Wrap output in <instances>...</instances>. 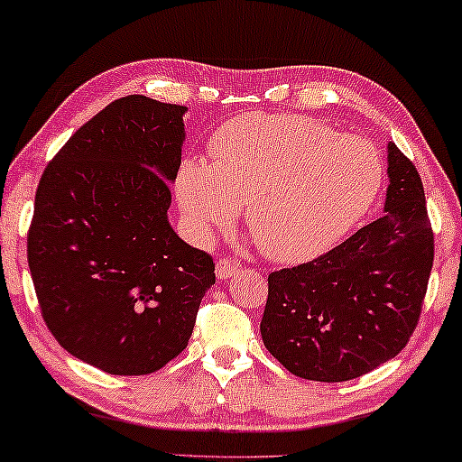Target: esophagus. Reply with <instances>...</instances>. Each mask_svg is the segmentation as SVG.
<instances>
[{"mask_svg":"<svg viewBox=\"0 0 462 462\" xmlns=\"http://www.w3.org/2000/svg\"><path fill=\"white\" fill-rule=\"evenodd\" d=\"M240 271V263L234 261V259H219L217 265H216V277L217 280H230L234 273H238Z\"/></svg>","mask_w":462,"mask_h":462,"instance_id":"1","label":"esophagus"}]
</instances>
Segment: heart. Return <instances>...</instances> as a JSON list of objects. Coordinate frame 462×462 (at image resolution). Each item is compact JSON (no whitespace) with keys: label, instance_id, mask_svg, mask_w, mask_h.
<instances>
[{"label":"heart","instance_id":"heart-1","mask_svg":"<svg viewBox=\"0 0 462 462\" xmlns=\"http://www.w3.org/2000/svg\"><path fill=\"white\" fill-rule=\"evenodd\" d=\"M380 182L378 153L364 139L300 115L251 113L217 131L209 162L180 164L177 199L197 238L230 224L245 205L263 254L300 261L360 222Z\"/></svg>","mask_w":462,"mask_h":462}]
</instances>
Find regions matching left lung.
Returning a JSON list of instances; mask_svg holds the SVG:
<instances>
[{
	"mask_svg": "<svg viewBox=\"0 0 462 462\" xmlns=\"http://www.w3.org/2000/svg\"><path fill=\"white\" fill-rule=\"evenodd\" d=\"M383 217L304 265L273 271L261 320L269 354L291 374L343 383L407 346L434 263L426 193L389 142Z\"/></svg>",
	"mask_w": 462,
	"mask_h": 462,
	"instance_id": "1",
	"label": "left lung"
}]
</instances>
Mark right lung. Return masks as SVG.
<instances>
[{
    "instance_id": "1",
    "label": "right lung",
    "mask_w": 462,
    "mask_h": 462,
    "mask_svg": "<svg viewBox=\"0 0 462 462\" xmlns=\"http://www.w3.org/2000/svg\"><path fill=\"white\" fill-rule=\"evenodd\" d=\"M187 106L142 94L79 127L42 172L28 267L49 331L116 376L152 374L187 347L214 259L168 222Z\"/></svg>"
}]
</instances>
